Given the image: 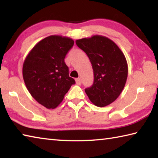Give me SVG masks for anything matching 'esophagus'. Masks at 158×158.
Instances as JSON below:
<instances>
[{
	"instance_id": "obj_1",
	"label": "esophagus",
	"mask_w": 158,
	"mask_h": 158,
	"mask_svg": "<svg viewBox=\"0 0 158 158\" xmlns=\"http://www.w3.org/2000/svg\"><path fill=\"white\" fill-rule=\"evenodd\" d=\"M76 84L77 85H81V79H80V78L76 79Z\"/></svg>"
}]
</instances>
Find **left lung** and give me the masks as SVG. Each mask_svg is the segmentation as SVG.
Instances as JSON below:
<instances>
[{
  "instance_id": "obj_1",
  "label": "left lung",
  "mask_w": 158,
  "mask_h": 158,
  "mask_svg": "<svg viewBox=\"0 0 158 158\" xmlns=\"http://www.w3.org/2000/svg\"><path fill=\"white\" fill-rule=\"evenodd\" d=\"M76 44L89 56L94 74L93 84L85 89V93L95 106L110 105L127 81V63L123 53L111 40L98 35L77 40Z\"/></svg>"
}]
</instances>
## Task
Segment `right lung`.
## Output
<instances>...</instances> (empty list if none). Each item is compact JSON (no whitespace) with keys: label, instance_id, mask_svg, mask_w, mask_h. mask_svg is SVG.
Returning <instances> with one entry per match:
<instances>
[{"label":"right lung","instance_id":"right-lung-1","mask_svg":"<svg viewBox=\"0 0 158 158\" xmlns=\"http://www.w3.org/2000/svg\"><path fill=\"white\" fill-rule=\"evenodd\" d=\"M74 42L68 37H47L35 45L23 62L22 73L26 88L32 97L47 109L57 107L75 84L69 77L64 60Z\"/></svg>","mask_w":158,"mask_h":158}]
</instances>
